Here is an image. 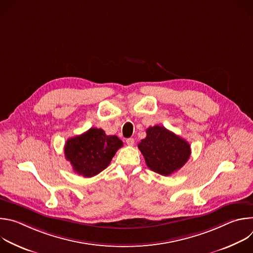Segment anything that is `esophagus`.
I'll list each match as a JSON object with an SVG mask.
<instances>
[{
    "instance_id": "1",
    "label": "esophagus",
    "mask_w": 253,
    "mask_h": 253,
    "mask_svg": "<svg viewBox=\"0 0 253 253\" xmlns=\"http://www.w3.org/2000/svg\"><path fill=\"white\" fill-rule=\"evenodd\" d=\"M126 143L128 144L129 146H133L134 143H135V140H134L133 138H128V139L126 140Z\"/></svg>"
}]
</instances>
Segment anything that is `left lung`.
<instances>
[{"label":"left lung","mask_w":253,"mask_h":253,"mask_svg":"<svg viewBox=\"0 0 253 253\" xmlns=\"http://www.w3.org/2000/svg\"><path fill=\"white\" fill-rule=\"evenodd\" d=\"M146 134L138 148L152 171L169 176L188 161L191 149L183 138L159 125L149 127Z\"/></svg>","instance_id":"obj_1"}]
</instances>
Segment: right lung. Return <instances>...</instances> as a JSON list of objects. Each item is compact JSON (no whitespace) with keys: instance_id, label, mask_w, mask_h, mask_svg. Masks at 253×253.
<instances>
[{"instance_id":"right-lung-1","label":"right lung","mask_w":253,"mask_h":253,"mask_svg":"<svg viewBox=\"0 0 253 253\" xmlns=\"http://www.w3.org/2000/svg\"><path fill=\"white\" fill-rule=\"evenodd\" d=\"M122 146L123 142L117 136L106 135L102 129L90 128L68 139L64 153L76 173L89 178L107 168Z\"/></svg>"}]
</instances>
